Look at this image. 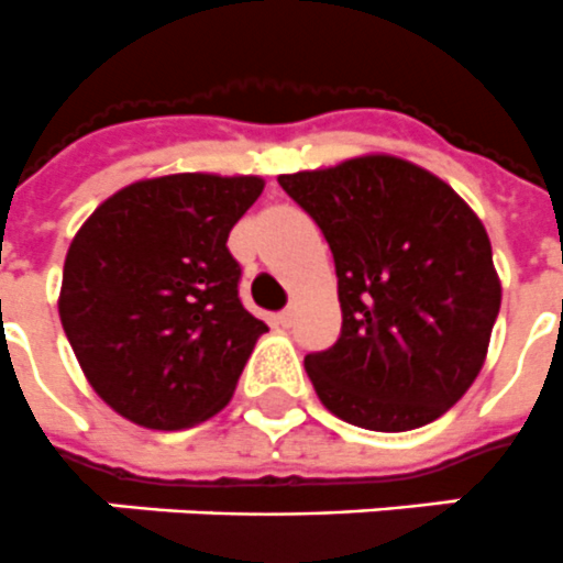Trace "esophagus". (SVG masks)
Segmentation results:
<instances>
[{
	"label": "esophagus",
	"instance_id": "1",
	"mask_svg": "<svg viewBox=\"0 0 563 563\" xmlns=\"http://www.w3.org/2000/svg\"><path fill=\"white\" fill-rule=\"evenodd\" d=\"M276 322L282 328L294 325V308H285V310H282V313H276Z\"/></svg>",
	"mask_w": 563,
	"mask_h": 563
}]
</instances>
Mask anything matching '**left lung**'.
Returning a JSON list of instances; mask_svg holds the SVG:
<instances>
[{"label":"left lung","mask_w":563,"mask_h":563,"mask_svg":"<svg viewBox=\"0 0 563 563\" xmlns=\"http://www.w3.org/2000/svg\"><path fill=\"white\" fill-rule=\"evenodd\" d=\"M322 229L343 331L305 357L319 401L377 433L416 430L474 384L500 313L483 220L448 183L398 156L282 174Z\"/></svg>","instance_id":"8db88e82"}]
</instances>
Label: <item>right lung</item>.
Returning <instances> with one entry per match:
<instances>
[{
	"label": "right lung",
	"instance_id": "obj_1",
	"mask_svg": "<svg viewBox=\"0 0 563 563\" xmlns=\"http://www.w3.org/2000/svg\"><path fill=\"white\" fill-rule=\"evenodd\" d=\"M261 177L170 174L103 200L71 238L60 322L89 386L151 430L227 407L267 325L241 305L229 232Z\"/></svg>",
	"mask_w": 563,
	"mask_h": 563
}]
</instances>
